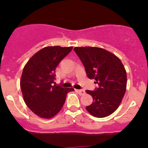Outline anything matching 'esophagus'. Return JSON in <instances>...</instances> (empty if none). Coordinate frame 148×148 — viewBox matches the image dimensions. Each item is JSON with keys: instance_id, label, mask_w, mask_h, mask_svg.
Returning <instances> with one entry per match:
<instances>
[{"instance_id": "1", "label": "esophagus", "mask_w": 148, "mask_h": 148, "mask_svg": "<svg viewBox=\"0 0 148 148\" xmlns=\"http://www.w3.org/2000/svg\"><path fill=\"white\" fill-rule=\"evenodd\" d=\"M76 91L79 93L80 95H84L85 93H86V92H85L84 90H76Z\"/></svg>"}]
</instances>
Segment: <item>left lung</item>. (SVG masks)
<instances>
[{"label":"left lung","instance_id":"obj_1","mask_svg":"<svg viewBox=\"0 0 148 148\" xmlns=\"http://www.w3.org/2000/svg\"><path fill=\"white\" fill-rule=\"evenodd\" d=\"M84 64L90 79L99 85L95 90H86L93 101L86 106L88 113L96 118L108 116L118 108L127 89V72L118 57L99 47L74 49Z\"/></svg>","mask_w":148,"mask_h":148}]
</instances>
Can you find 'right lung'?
<instances>
[{
	"label": "right lung",
	"mask_w": 148,
	"mask_h": 148,
	"mask_svg": "<svg viewBox=\"0 0 148 148\" xmlns=\"http://www.w3.org/2000/svg\"><path fill=\"white\" fill-rule=\"evenodd\" d=\"M73 47L42 49L29 59L22 72L20 87L27 106L40 118L50 119L62 108L66 97L74 88L53 86L55 69Z\"/></svg>",
	"instance_id": "right-lung-1"
}]
</instances>
